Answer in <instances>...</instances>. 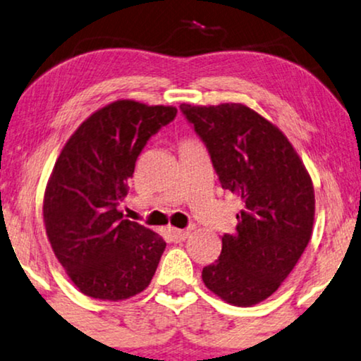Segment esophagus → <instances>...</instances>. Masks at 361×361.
I'll list each match as a JSON object with an SVG mask.
<instances>
[{
  "label": "esophagus",
  "instance_id": "34e87169",
  "mask_svg": "<svg viewBox=\"0 0 361 361\" xmlns=\"http://www.w3.org/2000/svg\"><path fill=\"white\" fill-rule=\"evenodd\" d=\"M190 229H170V236L175 243H183L186 238H188Z\"/></svg>",
  "mask_w": 361,
  "mask_h": 361
}]
</instances>
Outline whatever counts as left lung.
Returning a JSON list of instances; mask_svg holds the SVG:
<instances>
[{"instance_id": "1", "label": "left lung", "mask_w": 361, "mask_h": 361, "mask_svg": "<svg viewBox=\"0 0 361 361\" xmlns=\"http://www.w3.org/2000/svg\"><path fill=\"white\" fill-rule=\"evenodd\" d=\"M180 110L208 148L224 190L241 198L233 234L201 272L228 304H259L281 287L312 236L315 195L310 175L276 125L243 104Z\"/></svg>"}]
</instances>
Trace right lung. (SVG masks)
<instances>
[{
  "instance_id": "1",
  "label": "right lung",
  "mask_w": 361,
  "mask_h": 361,
  "mask_svg": "<svg viewBox=\"0 0 361 361\" xmlns=\"http://www.w3.org/2000/svg\"><path fill=\"white\" fill-rule=\"evenodd\" d=\"M176 112L117 100L82 122L57 158L42 204L46 233L67 276L92 299L140 294L157 271L166 243L117 206L143 147Z\"/></svg>"
}]
</instances>
